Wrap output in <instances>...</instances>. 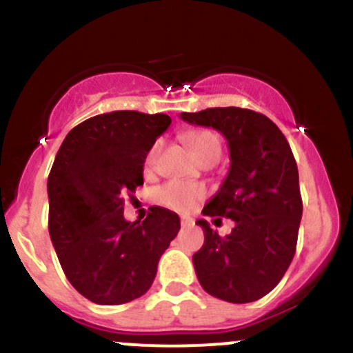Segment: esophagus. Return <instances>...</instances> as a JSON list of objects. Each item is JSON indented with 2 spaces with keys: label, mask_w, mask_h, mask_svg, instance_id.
<instances>
[{
  "label": "esophagus",
  "mask_w": 353,
  "mask_h": 353,
  "mask_svg": "<svg viewBox=\"0 0 353 353\" xmlns=\"http://www.w3.org/2000/svg\"><path fill=\"white\" fill-rule=\"evenodd\" d=\"M193 223V219H190V216H181V225L186 227V225H191Z\"/></svg>",
  "instance_id": "obj_1"
}]
</instances>
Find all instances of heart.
<instances>
[{
  "mask_svg": "<svg viewBox=\"0 0 353 353\" xmlns=\"http://www.w3.org/2000/svg\"><path fill=\"white\" fill-rule=\"evenodd\" d=\"M186 141L193 148V152L196 154L199 160H203L206 155L212 154V152H222V145H220L219 137L215 133H212V131H191V133L186 134ZM160 148H162V141H155L150 150H148L147 157H145L143 167L147 174H152L155 170ZM205 196L206 190L201 184L184 183V181H169V183L162 184L155 191L157 203H160L165 208L176 210V212H190Z\"/></svg>",
  "mask_w": 353,
  "mask_h": 353,
  "instance_id": "b5f03b06",
  "label": "heart"
}]
</instances>
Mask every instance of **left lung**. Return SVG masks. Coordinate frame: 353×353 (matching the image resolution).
I'll return each instance as SVG.
<instances>
[{
    "instance_id": "1",
    "label": "left lung",
    "mask_w": 353,
    "mask_h": 353,
    "mask_svg": "<svg viewBox=\"0 0 353 353\" xmlns=\"http://www.w3.org/2000/svg\"><path fill=\"white\" fill-rule=\"evenodd\" d=\"M186 123L219 130L229 141L230 169L203 215L236 222L220 237L206 220L194 252L196 276L210 295L232 304L265 297L279 285L295 254L302 198L299 170L287 138L265 114L210 108L181 114Z\"/></svg>"
}]
</instances>
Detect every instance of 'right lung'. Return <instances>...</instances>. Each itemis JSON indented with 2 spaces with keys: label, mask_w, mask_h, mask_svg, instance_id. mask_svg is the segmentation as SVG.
I'll return each mask as SVG.
<instances>
[{
  "label": "right lung",
  "mask_w": 353,
  "mask_h": 353,
  "mask_svg": "<svg viewBox=\"0 0 353 353\" xmlns=\"http://www.w3.org/2000/svg\"><path fill=\"white\" fill-rule=\"evenodd\" d=\"M169 124L167 114H99L66 134L52 163L49 236L66 279L95 304L141 297L179 232V216L162 206L143 222L123 215L124 194L143 184L145 157Z\"/></svg>",
  "instance_id": "right-lung-1"
}]
</instances>
